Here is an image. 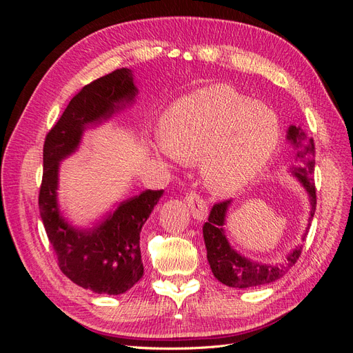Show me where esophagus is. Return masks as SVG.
Here are the masks:
<instances>
[{"label": "esophagus", "instance_id": "obj_1", "mask_svg": "<svg viewBox=\"0 0 353 353\" xmlns=\"http://www.w3.org/2000/svg\"><path fill=\"white\" fill-rule=\"evenodd\" d=\"M185 201L187 205L191 210V215H193L194 219H199V221H203L208 218V203L206 200L203 199L197 191H188L187 196H185Z\"/></svg>", "mask_w": 353, "mask_h": 353}]
</instances>
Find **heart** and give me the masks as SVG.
Masks as SVG:
<instances>
[{
	"instance_id": "1",
	"label": "heart",
	"mask_w": 353,
	"mask_h": 353,
	"mask_svg": "<svg viewBox=\"0 0 353 353\" xmlns=\"http://www.w3.org/2000/svg\"><path fill=\"white\" fill-rule=\"evenodd\" d=\"M279 137V117L268 105L230 85H212L166 112L156 147L179 162L200 159L206 185L231 194L259 175Z\"/></svg>"
}]
</instances>
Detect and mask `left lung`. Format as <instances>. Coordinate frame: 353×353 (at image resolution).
<instances>
[{"label": "left lung", "mask_w": 353, "mask_h": 353, "mask_svg": "<svg viewBox=\"0 0 353 353\" xmlns=\"http://www.w3.org/2000/svg\"><path fill=\"white\" fill-rule=\"evenodd\" d=\"M287 138L297 147L292 172L306 188L309 194V203H311V215H309L307 223L309 230L316 209V191L314 183L315 144L312 138L305 137L301 128L293 125L288 128ZM230 203L231 200H223L213 205L208 222H205V225H203V239H205L208 261L213 275L222 284L236 288L265 285L281 279L297 262L303 245H297L292 253L285 256V259L281 263L275 265L259 263L244 258V256H241L231 248L225 234H223V223H225ZM307 230L303 239L306 237Z\"/></svg>", "instance_id": "obj_1"}]
</instances>
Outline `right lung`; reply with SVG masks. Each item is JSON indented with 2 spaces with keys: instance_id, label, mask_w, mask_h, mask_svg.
I'll use <instances>...</instances> for the list:
<instances>
[{
  "instance_id": "1",
  "label": "right lung",
  "mask_w": 353,
  "mask_h": 353,
  "mask_svg": "<svg viewBox=\"0 0 353 353\" xmlns=\"http://www.w3.org/2000/svg\"><path fill=\"white\" fill-rule=\"evenodd\" d=\"M135 94L132 72L126 68L92 81L70 100L44 143L38 205L47 237L61 272L99 294H122L143 276L140 232L163 190H145L121 201L100 225L77 230L59 212V162L77 150L85 128L108 119Z\"/></svg>"
}]
</instances>
